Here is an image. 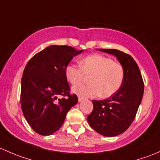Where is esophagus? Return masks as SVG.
Returning <instances> with one entry per match:
<instances>
[{
	"mask_svg": "<svg viewBox=\"0 0 160 160\" xmlns=\"http://www.w3.org/2000/svg\"><path fill=\"white\" fill-rule=\"evenodd\" d=\"M84 100V97H82V96H78V102H82V101H83Z\"/></svg>",
	"mask_w": 160,
	"mask_h": 160,
	"instance_id": "obj_1",
	"label": "esophagus"
}]
</instances>
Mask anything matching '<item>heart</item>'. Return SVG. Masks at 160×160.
Masks as SVG:
<instances>
[{
    "instance_id": "obj_1",
    "label": "heart",
    "mask_w": 160,
    "mask_h": 160,
    "mask_svg": "<svg viewBox=\"0 0 160 160\" xmlns=\"http://www.w3.org/2000/svg\"><path fill=\"white\" fill-rule=\"evenodd\" d=\"M66 79L72 85H77L83 80L85 75L91 76L88 85H78L73 92L82 97L100 95L108 98L115 95L122 86L125 69L122 65L106 56L95 54L85 57L80 62V67L69 64L65 69Z\"/></svg>"
}]
</instances>
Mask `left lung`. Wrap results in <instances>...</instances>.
<instances>
[{"instance_id":"obj_1","label":"left lung","mask_w":160,"mask_h":160,"mask_svg":"<svg viewBox=\"0 0 160 160\" xmlns=\"http://www.w3.org/2000/svg\"><path fill=\"white\" fill-rule=\"evenodd\" d=\"M117 57L125 69L122 86L104 100H92L93 110L87 117L90 126L104 136H118L132 123L144 92L139 66L132 56L117 49H99Z\"/></svg>"}]
</instances>
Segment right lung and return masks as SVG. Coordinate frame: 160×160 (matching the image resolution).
<instances>
[{"label":"right lung","mask_w":160,"mask_h":160,"mask_svg":"<svg viewBox=\"0 0 160 160\" xmlns=\"http://www.w3.org/2000/svg\"><path fill=\"white\" fill-rule=\"evenodd\" d=\"M76 51L68 45H51L28 61L21 78V105L31 129L42 136H49L60 129L65 116L78 102L65 69ZM61 95L63 98L57 99Z\"/></svg>","instance_id":"add662e5"}]
</instances>
